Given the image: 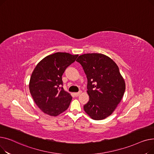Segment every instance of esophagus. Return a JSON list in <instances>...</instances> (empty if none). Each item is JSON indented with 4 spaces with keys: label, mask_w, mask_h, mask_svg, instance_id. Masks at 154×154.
I'll use <instances>...</instances> for the list:
<instances>
[{
    "label": "esophagus",
    "mask_w": 154,
    "mask_h": 154,
    "mask_svg": "<svg viewBox=\"0 0 154 154\" xmlns=\"http://www.w3.org/2000/svg\"><path fill=\"white\" fill-rule=\"evenodd\" d=\"M82 93V92L81 91H80V92H76V93H74V95H75V96H76V97H77V96H79V95H80V94Z\"/></svg>",
    "instance_id": "obj_1"
}]
</instances>
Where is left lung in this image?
Listing matches in <instances>:
<instances>
[{
	"label": "left lung",
	"instance_id": "obj_1",
	"mask_svg": "<svg viewBox=\"0 0 154 154\" xmlns=\"http://www.w3.org/2000/svg\"><path fill=\"white\" fill-rule=\"evenodd\" d=\"M87 78L89 101L84 106L86 114L95 120L110 116L122 100L125 82L116 63L99 53L84 54L76 60Z\"/></svg>",
	"mask_w": 154,
	"mask_h": 154
}]
</instances>
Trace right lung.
I'll use <instances>...</instances> for the list:
<instances>
[{"label":"right lung","mask_w":154,"mask_h":154,"mask_svg":"<svg viewBox=\"0 0 154 154\" xmlns=\"http://www.w3.org/2000/svg\"><path fill=\"white\" fill-rule=\"evenodd\" d=\"M66 52L48 55L37 64L30 79L29 90L38 107L45 114L57 116L70 106L72 97L60 86L65 70L78 57Z\"/></svg>","instance_id":"add662e5"}]
</instances>
